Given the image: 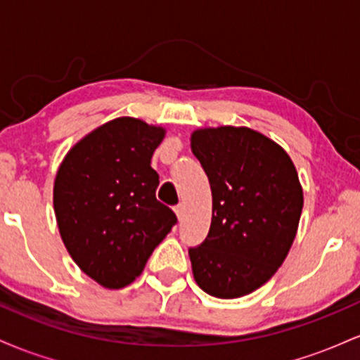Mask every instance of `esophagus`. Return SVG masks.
<instances>
[{"label": "esophagus", "mask_w": 360, "mask_h": 360, "mask_svg": "<svg viewBox=\"0 0 360 360\" xmlns=\"http://www.w3.org/2000/svg\"><path fill=\"white\" fill-rule=\"evenodd\" d=\"M176 214H177V220H183L184 218V206L183 205H177L176 206Z\"/></svg>", "instance_id": "1"}]
</instances>
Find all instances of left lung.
<instances>
[{"instance_id": "obj_1", "label": "left lung", "mask_w": 360, "mask_h": 360, "mask_svg": "<svg viewBox=\"0 0 360 360\" xmlns=\"http://www.w3.org/2000/svg\"><path fill=\"white\" fill-rule=\"evenodd\" d=\"M212 186L208 237L189 249L194 281L214 298L250 295L286 259L303 210L298 172L283 147L247 127L193 131Z\"/></svg>"}]
</instances>
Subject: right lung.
<instances>
[{"label": "right lung", "instance_id": "add662e5", "mask_svg": "<svg viewBox=\"0 0 360 360\" xmlns=\"http://www.w3.org/2000/svg\"><path fill=\"white\" fill-rule=\"evenodd\" d=\"M166 130L122 117L98 127L62 160L53 212L65 249L84 274L125 288L171 232L174 212L157 201L152 154Z\"/></svg>", "mask_w": 360, "mask_h": 360}]
</instances>
